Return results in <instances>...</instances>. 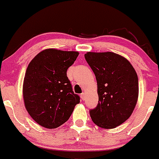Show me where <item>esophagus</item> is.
I'll use <instances>...</instances> for the list:
<instances>
[{
	"mask_svg": "<svg viewBox=\"0 0 159 159\" xmlns=\"http://www.w3.org/2000/svg\"><path fill=\"white\" fill-rule=\"evenodd\" d=\"M81 100H83V101L84 100V98H85V94H84V93H81Z\"/></svg>",
	"mask_w": 159,
	"mask_h": 159,
	"instance_id": "obj_1",
	"label": "esophagus"
}]
</instances>
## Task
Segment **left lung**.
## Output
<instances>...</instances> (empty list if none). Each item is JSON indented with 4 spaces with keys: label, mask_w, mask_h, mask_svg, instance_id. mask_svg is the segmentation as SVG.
<instances>
[{
    "label": "left lung",
    "mask_w": 159,
    "mask_h": 159,
    "mask_svg": "<svg viewBox=\"0 0 159 159\" xmlns=\"http://www.w3.org/2000/svg\"><path fill=\"white\" fill-rule=\"evenodd\" d=\"M85 60L95 75L98 104L90 111L93 122L111 129L129 119L139 98V79L131 63L114 52H87Z\"/></svg>",
    "instance_id": "obj_1"
}]
</instances>
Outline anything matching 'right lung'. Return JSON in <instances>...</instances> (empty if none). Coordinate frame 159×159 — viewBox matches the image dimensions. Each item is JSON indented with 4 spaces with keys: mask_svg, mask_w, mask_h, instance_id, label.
<instances>
[{
    "mask_svg": "<svg viewBox=\"0 0 159 159\" xmlns=\"http://www.w3.org/2000/svg\"><path fill=\"white\" fill-rule=\"evenodd\" d=\"M78 54V51L45 49L28 65L23 83L25 106L42 127L52 129L63 125L80 102L67 77V70Z\"/></svg>",
    "mask_w": 159,
    "mask_h": 159,
    "instance_id": "obj_1",
    "label": "right lung"
}]
</instances>
